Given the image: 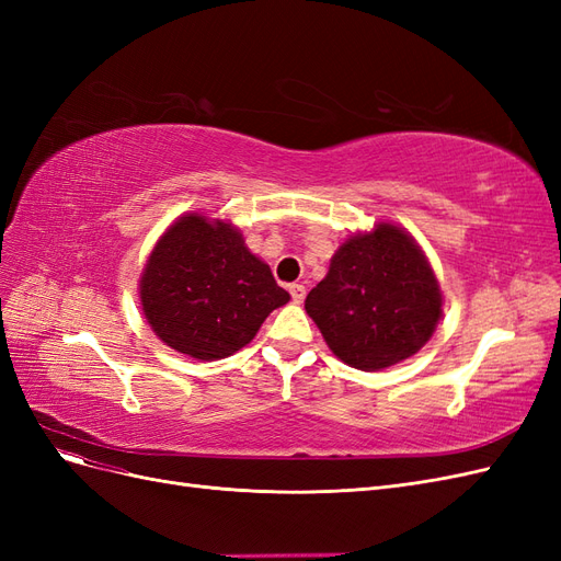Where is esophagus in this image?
<instances>
[{"label": "esophagus", "mask_w": 561, "mask_h": 561, "mask_svg": "<svg viewBox=\"0 0 561 561\" xmlns=\"http://www.w3.org/2000/svg\"><path fill=\"white\" fill-rule=\"evenodd\" d=\"M290 295H293V301H295V304H301L304 297H307V287L295 283V285H290Z\"/></svg>", "instance_id": "1"}]
</instances>
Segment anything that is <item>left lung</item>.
I'll return each mask as SVG.
<instances>
[{
	"mask_svg": "<svg viewBox=\"0 0 561 561\" xmlns=\"http://www.w3.org/2000/svg\"><path fill=\"white\" fill-rule=\"evenodd\" d=\"M304 309L339 360L379 371L426 346L443 316V290L414 236L377 222L336 248Z\"/></svg>",
	"mask_w": 561,
	"mask_h": 561,
	"instance_id": "obj_1",
	"label": "left lung"
}]
</instances>
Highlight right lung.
Instances as JSON below:
<instances>
[{"mask_svg":"<svg viewBox=\"0 0 561 561\" xmlns=\"http://www.w3.org/2000/svg\"><path fill=\"white\" fill-rule=\"evenodd\" d=\"M290 301L239 227L186 213L168 227L140 274L142 313L165 346L196 360L229 358L266 316Z\"/></svg>","mask_w":561,"mask_h":561,"instance_id":"obj_1","label":"right lung"}]
</instances>
